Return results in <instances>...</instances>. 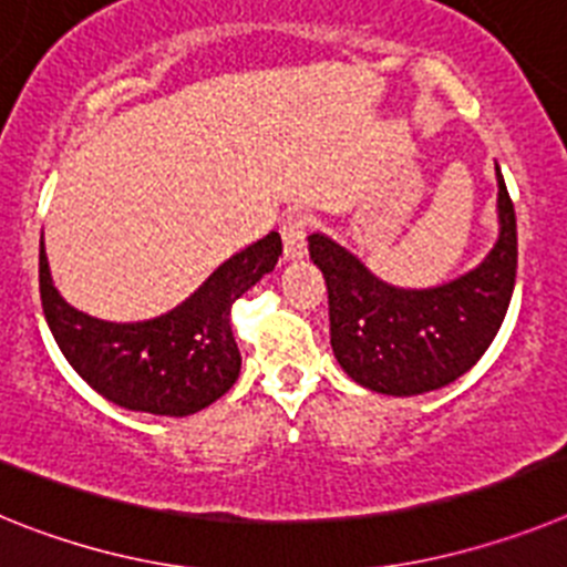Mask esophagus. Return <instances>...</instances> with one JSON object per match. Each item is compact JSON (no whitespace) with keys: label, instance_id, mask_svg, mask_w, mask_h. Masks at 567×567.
Instances as JSON below:
<instances>
[{"label":"esophagus","instance_id":"1","mask_svg":"<svg viewBox=\"0 0 567 567\" xmlns=\"http://www.w3.org/2000/svg\"><path fill=\"white\" fill-rule=\"evenodd\" d=\"M282 248L285 259H302L305 256V236H308V216L305 214H288L282 219Z\"/></svg>","mask_w":567,"mask_h":567}]
</instances>
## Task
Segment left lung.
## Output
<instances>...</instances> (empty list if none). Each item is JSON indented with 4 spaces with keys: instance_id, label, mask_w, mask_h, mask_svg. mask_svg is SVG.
<instances>
[{
    "instance_id": "left-lung-1",
    "label": "left lung",
    "mask_w": 567,
    "mask_h": 567,
    "mask_svg": "<svg viewBox=\"0 0 567 567\" xmlns=\"http://www.w3.org/2000/svg\"><path fill=\"white\" fill-rule=\"evenodd\" d=\"M496 185L499 239L480 268L440 288H393L333 239L308 236L328 285L333 357L353 382L413 396L460 379L488 351L516 282V214L499 167Z\"/></svg>"
}]
</instances>
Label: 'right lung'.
<instances>
[{"label":"right lung","instance_id":"right-lung-1","mask_svg":"<svg viewBox=\"0 0 567 567\" xmlns=\"http://www.w3.org/2000/svg\"><path fill=\"white\" fill-rule=\"evenodd\" d=\"M279 254L282 239L270 230L219 265L174 311L147 322H105L59 297L42 245V311L59 351L105 400L127 411L188 416L234 388L243 357L230 331V305L274 270Z\"/></svg>","mask_w":567,"mask_h":567}]
</instances>
